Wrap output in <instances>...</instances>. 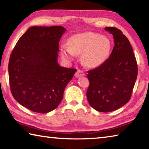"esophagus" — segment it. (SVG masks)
I'll list each match as a JSON object with an SVG mask.
<instances>
[{"label": "esophagus", "instance_id": "esophagus-1", "mask_svg": "<svg viewBox=\"0 0 149 149\" xmlns=\"http://www.w3.org/2000/svg\"><path fill=\"white\" fill-rule=\"evenodd\" d=\"M85 75V74L84 72L81 71V70H78L76 72V73L75 74V77H80L84 76Z\"/></svg>", "mask_w": 149, "mask_h": 149}]
</instances>
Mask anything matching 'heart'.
<instances>
[{"instance_id":"1","label":"heart","mask_w":149,"mask_h":149,"mask_svg":"<svg viewBox=\"0 0 149 149\" xmlns=\"http://www.w3.org/2000/svg\"><path fill=\"white\" fill-rule=\"evenodd\" d=\"M112 49L110 39L104 35L86 32L73 35L68 45L61 46V55L67 61H72L75 54H81L82 62L87 67L97 68L109 58Z\"/></svg>"}]
</instances>
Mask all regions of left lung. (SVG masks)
I'll return each instance as SVG.
<instances>
[{
	"label": "left lung",
	"mask_w": 149,
	"mask_h": 149,
	"mask_svg": "<svg viewBox=\"0 0 149 149\" xmlns=\"http://www.w3.org/2000/svg\"><path fill=\"white\" fill-rule=\"evenodd\" d=\"M104 29L113 35L114 47L104 64L87 72L89 86L87 98L95 110L109 112L130 100L138 68L132 45L125 35L116 27Z\"/></svg>",
	"instance_id": "1"
}]
</instances>
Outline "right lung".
Segmentation results:
<instances>
[{
    "mask_svg": "<svg viewBox=\"0 0 149 149\" xmlns=\"http://www.w3.org/2000/svg\"><path fill=\"white\" fill-rule=\"evenodd\" d=\"M62 26H33L20 37L10 54L8 75L12 95L27 109L49 112L61 102L65 87L77 70L58 63Z\"/></svg>",
    "mask_w": 149,
    "mask_h": 149,
    "instance_id": "right-lung-1",
    "label": "right lung"
}]
</instances>
